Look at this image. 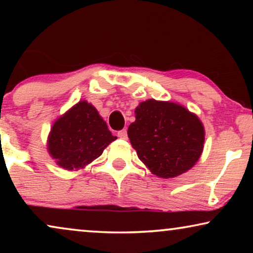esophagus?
I'll use <instances>...</instances> for the list:
<instances>
[{
	"label": "esophagus",
	"mask_w": 253,
	"mask_h": 253,
	"mask_svg": "<svg viewBox=\"0 0 253 253\" xmlns=\"http://www.w3.org/2000/svg\"><path fill=\"white\" fill-rule=\"evenodd\" d=\"M117 136H119L121 139H126V137H127L126 129H123V130L119 131V132H117Z\"/></svg>",
	"instance_id": "34e87169"
}]
</instances>
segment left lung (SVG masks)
I'll return each mask as SVG.
<instances>
[{"mask_svg": "<svg viewBox=\"0 0 253 253\" xmlns=\"http://www.w3.org/2000/svg\"><path fill=\"white\" fill-rule=\"evenodd\" d=\"M130 143L154 175L170 178L192 168L200 158L205 131L195 114L174 102L147 100L134 110Z\"/></svg>", "mask_w": 253, "mask_h": 253, "instance_id": "obj_1", "label": "left lung"}]
</instances>
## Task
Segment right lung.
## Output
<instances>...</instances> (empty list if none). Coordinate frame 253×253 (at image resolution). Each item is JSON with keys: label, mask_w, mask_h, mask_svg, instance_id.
Listing matches in <instances>:
<instances>
[{"label": "right lung", "mask_w": 253, "mask_h": 253, "mask_svg": "<svg viewBox=\"0 0 253 253\" xmlns=\"http://www.w3.org/2000/svg\"><path fill=\"white\" fill-rule=\"evenodd\" d=\"M115 139L94 107L81 101L54 123L48 151L58 166L72 170L91 164Z\"/></svg>", "instance_id": "1"}]
</instances>
